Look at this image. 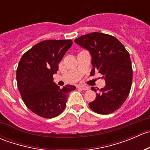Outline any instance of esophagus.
Instances as JSON below:
<instances>
[{
  "mask_svg": "<svg viewBox=\"0 0 150 150\" xmlns=\"http://www.w3.org/2000/svg\"><path fill=\"white\" fill-rule=\"evenodd\" d=\"M78 88H81V90H83V91H86L88 89V88L87 86H84V85H78Z\"/></svg>",
  "mask_w": 150,
  "mask_h": 150,
  "instance_id": "obj_1",
  "label": "esophagus"
}]
</instances>
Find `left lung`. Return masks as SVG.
<instances>
[{
    "instance_id": "8db88e82",
    "label": "left lung",
    "mask_w": 150,
    "mask_h": 150,
    "mask_svg": "<svg viewBox=\"0 0 150 150\" xmlns=\"http://www.w3.org/2000/svg\"><path fill=\"white\" fill-rule=\"evenodd\" d=\"M75 42L91 56V75L99 72L106 83L89 107L99 114L113 112L125 102L131 90L133 70L129 53L116 38L104 33L94 32L84 35ZM91 89L97 91L94 87Z\"/></svg>"
}]
</instances>
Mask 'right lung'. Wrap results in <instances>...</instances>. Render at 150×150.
Here are the masks:
<instances>
[{
	"label": "right lung",
	"instance_id": "add662e5",
	"mask_svg": "<svg viewBox=\"0 0 150 150\" xmlns=\"http://www.w3.org/2000/svg\"><path fill=\"white\" fill-rule=\"evenodd\" d=\"M72 44L71 40H43L32 47L21 58L16 69V81L25 105L33 112L45 118L61 114L66 107L69 92L75 86L60 88L53 75Z\"/></svg>",
	"mask_w": 150,
	"mask_h": 150
}]
</instances>
